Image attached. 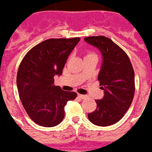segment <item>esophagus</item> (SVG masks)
Instances as JSON below:
<instances>
[{"mask_svg":"<svg viewBox=\"0 0 152 152\" xmlns=\"http://www.w3.org/2000/svg\"><path fill=\"white\" fill-rule=\"evenodd\" d=\"M78 96L79 97L80 99H85L86 97H87V96H85V95H82V94H78Z\"/></svg>","mask_w":152,"mask_h":152,"instance_id":"34e87169","label":"esophagus"}]
</instances>
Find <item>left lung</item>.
<instances>
[{
  "label": "left lung",
  "instance_id": "obj_1",
  "mask_svg": "<svg viewBox=\"0 0 152 152\" xmlns=\"http://www.w3.org/2000/svg\"><path fill=\"white\" fill-rule=\"evenodd\" d=\"M85 42L100 50L102 64L98 80L104 96L96 100V109L88 117L97 126L112 125L129 109L135 92L134 71L128 55L112 40L104 36L88 37Z\"/></svg>",
  "mask_w": 152,
  "mask_h": 152
}]
</instances>
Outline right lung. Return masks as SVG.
Segmentation results:
<instances>
[{
  "label": "right lung",
  "mask_w": 152,
  "mask_h": 152,
  "mask_svg": "<svg viewBox=\"0 0 152 152\" xmlns=\"http://www.w3.org/2000/svg\"><path fill=\"white\" fill-rule=\"evenodd\" d=\"M79 41V37L46 40L33 47L20 63L17 73L19 98L38 125H58L64 119L67 102L77 96L74 91L55 86L54 76L62 74L68 57Z\"/></svg>",
  "instance_id": "1"
}]
</instances>
